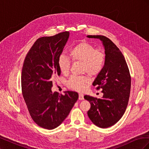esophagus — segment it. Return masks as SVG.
<instances>
[{
    "mask_svg": "<svg viewBox=\"0 0 149 149\" xmlns=\"http://www.w3.org/2000/svg\"><path fill=\"white\" fill-rule=\"evenodd\" d=\"M79 100H84V95L81 93L79 94Z\"/></svg>",
    "mask_w": 149,
    "mask_h": 149,
    "instance_id": "34e87169",
    "label": "esophagus"
}]
</instances>
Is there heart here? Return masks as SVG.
Returning <instances> with one entry per match:
<instances>
[{"mask_svg": "<svg viewBox=\"0 0 149 149\" xmlns=\"http://www.w3.org/2000/svg\"><path fill=\"white\" fill-rule=\"evenodd\" d=\"M69 56L73 62L82 63V73L91 76L100 74L105 65L104 53L87 42H81L72 47ZM58 65L63 74L68 73L71 62L67 57L61 55L58 58ZM89 83L90 78L87 76H72L68 81L69 87L77 91H83Z\"/></svg>", "mask_w": 149, "mask_h": 149, "instance_id": "1", "label": "heart"}]
</instances>
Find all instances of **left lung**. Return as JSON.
I'll return each mask as SVG.
<instances>
[{"label":"left lung","mask_w":149,"mask_h":149,"mask_svg":"<svg viewBox=\"0 0 149 149\" xmlns=\"http://www.w3.org/2000/svg\"><path fill=\"white\" fill-rule=\"evenodd\" d=\"M87 37L102 42L106 62L103 70L93 83L97 86V89H102V97L88 95L84 97L91 104L88 115L93 123L107 128L118 123L124 114L130 96L131 77L123 53L109 38L102 35Z\"/></svg>","instance_id":"1"}]
</instances>
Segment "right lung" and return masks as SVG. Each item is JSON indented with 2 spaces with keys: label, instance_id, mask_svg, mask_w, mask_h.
<instances>
[{
  "label": "right lung",
  "instance_id": "add662e5",
  "mask_svg": "<svg viewBox=\"0 0 149 149\" xmlns=\"http://www.w3.org/2000/svg\"><path fill=\"white\" fill-rule=\"evenodd\" d=\"M68 31L38 38L26 55L21 75L22 91L31 119L49 130L59 126L78 99L74 91L65 95L52 91L55 76H60L58 58L69 38Z\"/></svg>",
  "mask_w": 149,
  "mask_h": 149
}]
</instances>
